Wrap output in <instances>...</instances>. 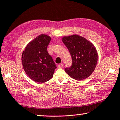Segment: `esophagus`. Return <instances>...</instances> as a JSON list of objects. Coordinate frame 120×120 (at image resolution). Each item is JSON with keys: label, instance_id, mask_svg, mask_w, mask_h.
<instances>
[{"label": "esophagus", "instance_id": "esophagus-1", "mask_svg": "<svg viewBox=\"0 0 120 120\" xmlns=\"http://www.w3.org/2000/svg\"><path fill=\"white\" fill-rule=\"evenodd\" d=\"M63 67H64V64H59L57 66L58 68H63Z\"/></svg>", "mask_w": 120, "mask_h": 120}]
</instances>
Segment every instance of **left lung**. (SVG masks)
Instances as JSON below:
<instances>
[{
	"label": "left lung",
	"instance_id": "left-lung-1",
	"mask_svg": "<svg viewBox=\"0 0 120 120\" xmlns=\"http://www.w3.org/2000/svg\"><path fill=\"white\" fill-rule=\"evenodd\" d=\"M62 42L69 50L72 64L65 71L73 79L82 80L93 73L98 62L96 48L87 39L77 34L64 36Z\"/></svg>",
	"mask_w": 120,
	"mask_h": 120
}]
</instances>
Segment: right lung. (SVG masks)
<instances>
[{"label": "right lung", "instance_id": "right-lung-1", "mask_svg": "<svg viewBox=\"0 0 120 120\" xmlns=\"http://www.w3.org/2000/svg\"><path fill=\"white\" fill-rule=\"evenodd\" d=\"M51 37L41 34L30 42L23 51L21 60L24 70L30 79L38 83L49 81L56 68L47 47Z\"/></svg>", "mask_w": 120, "mask_h": 120}]
</instances>
